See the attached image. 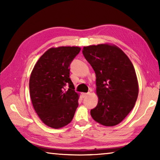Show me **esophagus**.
<instances>
[{"mask_svg":"<svg viewBox=\"0 0 160 160\" xmlns=\"http://www.w3.org/2000/svg\"><path fill=\"white\" fill-rule=\"evenodd\" d=\"M89 93H82V98H84V97H85L88 95Z\"/></svg>","mask_w":160,"mask_h":160,"instance_id":"esophagus-1","label":"esophagus"}]
</instances>
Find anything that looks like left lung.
Returning a JSON list of instances; mask_svg holds the SVG:
<instances>
[{"label": "left lung", "instance_id": "1", "mask_svg": "<svg viewBox=\"0 0 160 160\" xmlns=\"http://www.w3.org/2000/svg\"><path fill=\"white\" fill-rule=\"evenodd\" d=\"M82 53L96 74L98 103L90 111L96 122L105 126L120 123L134 107L138 82L133 65L114 44L84 47Z\"/></svg>", "mask_w": 160, "mask_h": 160}]
</instances>
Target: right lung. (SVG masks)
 <instances>
[{"instance_id":"obj_1","label":"right lung","mask_w":160,"mask_h":160,"mask_svg":"<svg viewBox=\"0 0 160 160\" xmlns=\"http://www.w3.org/2000/svg\"><path fill=\"white\" fill-rule=\"evenodd\" d=\"M79 47H51L39 58L29 78V94L34 111L45 125L61 128L71 122L79 94L70 79V64ZM68 85L66 91L65 86Z\"/></svg>"}]
</instances>
